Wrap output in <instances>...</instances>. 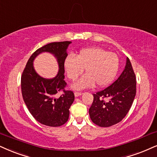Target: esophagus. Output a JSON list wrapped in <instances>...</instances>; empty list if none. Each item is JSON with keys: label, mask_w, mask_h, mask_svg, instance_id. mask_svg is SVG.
Listing matches in <instances>:
<instances>
[{"label": "esophagus", "mask_w": 157, "mask_h": 157, "mask_svg": "<svg viewBox=\"0 0 157 157\" xmlns=\"http://www.w3.org/2000/svg\"><path fill=\"white\" fill-rule=\"evenodd\" d=\"M74 94H75V97H78V96L82 95V92H75Z\"/></svg>", "instance_id": "esophagus-1"}]
</instances>
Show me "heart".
<instances>
[{
  "instance_id": "1",
  "label": "heart",
  "mask_w": 157,
  "mask_h": 157,
  "mask_svg": "<svg viewBox=\"0 0 157 157\" xmlns=\"http://www.w3.org/2000/svg\"><path fill=\"white\" fill-rule=\"evenodd\" d=\"M64 68L69 80L75 82L84 71L86 74L73 85L75 90L107 86L113 82L119 68V58L114 52L99 46L81 49L76 56L68 55L64 61Z\"/></svg>"
}]
</instances>
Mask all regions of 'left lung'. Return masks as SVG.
I'll return each mask as SVG.
<instances>
[{
    "mask_svg": "<svg viewBox=\"0 0 157 157\" xmlns=\"http://www.w3.org/2000/svg\"><path fill=\"white\" fill-rule=\"evenodd\" d=\"M136 94V77L129 59L125 68L111 85L93 94L89 109L93 123L108 127L120 122L128 113Z\"/></svg>",
    "mask_w": 157,
    "mask_h": 157,
    "instance_id": "left-lung-1",
    "label": "left lung"
}]
</instances>
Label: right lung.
<instances>
[{
  "instance_id": "add662e5",
  "label": "right lung",
  "mask_w": 157,
  "mask_h": 157,
  "mask_svg": "<svg viewBox=\"0 0 157 157\" xmlns=\"http://www.w3.org/2000/svg\"><path fill=\"white\" fill-rule=\"evenodd\" d=\"M71 41L53 42L44 45L29 58L22 76L21 89L23 100L34 119L49 127H59L66 123L69 117V108L74 101L73 91L65 90L64 61L67 56L66 49ZM48 51L57 57L60 70L57 76L46 79L36 73L32 65L34 58L38 53ZM62 92L59 97L57 93Z\"/></svg>"
}]
</instances>
